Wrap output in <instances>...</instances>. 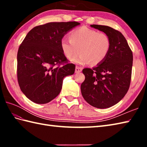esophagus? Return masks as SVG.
<instances>
[{
	"label": "esophagus",
	"instance_id": "obj_1",
	"mask_svg": "<svg viewBox=\"0 0 147 147\" xmlns=\"http://www.w3.org/2000/svg\"><path fill=\"white\" fill-rule=\"evenodd\" d=\"M82 67H79V66H76V68H75V72L76 73H80L81 71H82Z\"/></svg>",
	"mask_w": 147,
	"mask_h": 147
}]
</instances>
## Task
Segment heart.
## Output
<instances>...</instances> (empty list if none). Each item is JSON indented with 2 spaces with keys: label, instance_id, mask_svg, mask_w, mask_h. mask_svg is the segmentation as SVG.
<instances>
[{
  "label": "heart",
  "instance_id": "b5f03b06",
  "mask_svg": "<svg viewBox=\"0 0 147 147\" xmlns=\"http://www.w3.org/2000/svg\"><path fill=\"white\" fill-rule=\"evenodd\" d=\"M69 40H61L60 45L65 57L73 60L80 52L76 62L92 65L100 64L107 57L111 48V40L105 33L82 26L69 33Z\"/></svg>",
  "mask_w": 147,
  "mask_h": 147
}]
</instances>
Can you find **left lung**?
Here are the masks:
<instances>
[{
  "label": "left lung",
  "mask_w": 147,
  "mask_h": 147,
  "mask_svg": "<svg viewBox=\"0 0 147 147\" xmlns=\"http://www.w3.org/2000/svg\"><path fill=\"white\" fill-rule=\"evenodd\" d=\"M90 26L107 34L111 48L100 64L93 69H83L85 80L81 85V92L90 105L106 109L121 101L129 88L133 53L125 37L119 31L107 26Z\"/></svg>",
  "instance_id": "1"
}]
</instances>
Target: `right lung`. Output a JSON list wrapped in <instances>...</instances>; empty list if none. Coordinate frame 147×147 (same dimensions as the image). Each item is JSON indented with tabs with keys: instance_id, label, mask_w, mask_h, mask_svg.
<instances>
[{
	"instance_id": "right-lung-1",
	"label": "right lung",
	"mask_w": 147,
	"mask_h": 147,
	"mask_svg": "<svg viewBox=\"0 0 147 147\" xmlns=\"http://www.w3.org/2000/svg\"><path fill=\"white\" fill-rule=\"evenodd\" d=\"M80 24L52 22L28 33L18 49L17 75L21 90L31 101L38 104L51 102L60 93L64 78L74 73L75 65L67 63L60 43Z\"/></svg>"
}]
</instances>
